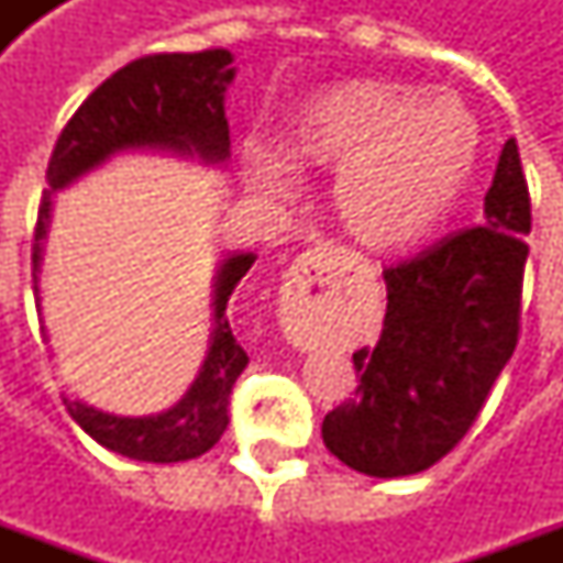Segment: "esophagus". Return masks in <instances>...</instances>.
I'll return each mask as SVG.
<instances>
[{
	"mask_svg": "<svg viewBox=\"0 0 563 563\" xmlns=\"http://www.w3.org/2000/svg\"><path fill=\"white\" fill-rule=\"evenodd\" d=\"M341 256L334 250H310L295 258V265L286 274V305H283V329L295 346L307 350L317 341L313 322L305 317L307 307L329 305L338 286H341Z\"/></svg>",
	"mask_w": 563,
	"mask_h": 563,
	"instance_id": "34e87169",
	"label": "esophagus"
}]
</instances>
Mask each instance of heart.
<instances>
[{
    "label": "heart",
    "instance_id": "b5f03b06",
    "mask_svg": "<svg viewBox=\"0 0 563 563\" xmlns=\"http://www.w3.org/2000/svg\"><path fill=\"white\" fill-rule=\"evenodd\" d=\"M289 156L338 168L331 198L358 244L398 253L449 220L479 159V123L461 96L404 80H343L307 96L286 117ZM250 172L289 186L295 165L250 150Z\"/></svg>",
    "mask_w": 563,
    "mask_h": 563
}]
</instances>
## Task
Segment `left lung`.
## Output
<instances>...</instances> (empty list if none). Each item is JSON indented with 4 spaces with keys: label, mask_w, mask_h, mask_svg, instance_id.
Returning a JSON list of instances; mask_svg holds the SVG:
<instances>
[{
    "label": "left lung",
    "mask_w": 563,
    "mask_h": 563,
    "mask_svg": "<svg viewBox=\"0 0 563 563\" xmlns=\"http://www.w3.org/2000/svg\"><path fill=\"white\" fill-rule=\"evenodd\" d=\"M531 198L519 144L500 150L483 225L383 271L386 319L353 353L358 389L322 422L331 455L367 476L428 471L483 410L519 341Z\"/></svg>",
    "instance_id": "8db88e82"
}]
</instances>
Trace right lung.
Returning a JSON list of instances; mask_svg holds the SVG:
<instances>
[{
	"instance_id": "1",
	"label": "right lung",
	"mask_w": 563,
	"mask_h": 563,
	"mask_svg": "<svg viewBox=\"0 0 563 563\" xmlns=\"http://www.w3.org/2000/svg\"><path fill=\"white\" fill-rule=\"evenodd\" d=\"M232 59L222 47L201 54L141 56L90 92L56 139L54 156L47 162V192L42 196L32 244L35 292L54 192L123 150H162L201 165H222L229 159L225 90L234 80ZM253 262L256 253H229L220 262L213 277L208 355L192 386L172 410L156 416H114L80 398H63L71 419L96 443L126 459L172 464L205 455L229 424V395L250 362L229 329L225 305Z\"/></svg>"
}]
</instances>
